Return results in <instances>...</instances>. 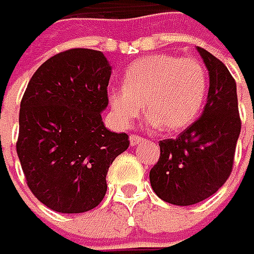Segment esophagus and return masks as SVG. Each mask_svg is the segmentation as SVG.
<instances>
[{"label":"esophagus","instance_id":"34e87169","mask_svg":"<svg viewBox=\"0 0 254 254\" xmlns=\"http://www.w3.org/2000/svg\"><path fill=\"white\" fill-rule=\"evenodd\" d=\"M129 141H130V145H132V146H135V145H138L139 142L143 141V138H141V136H138V135H130Z\"/></svg>","mask_w":254,"mask_h":254}]
</instances>
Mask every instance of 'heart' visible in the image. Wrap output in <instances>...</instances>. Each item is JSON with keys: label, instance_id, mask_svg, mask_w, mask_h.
<instances>
[{"label": "heart", "instance_id": "heart-1", "mask_svg": "<svg viewBox=\"0 0 254 254\" xmlns=\"http://www.w3.org/2000/svg\"><path fill=\"white\" fill-rule=\"evenodd\" d=\"M207 92V73L195 59L152 54L133 62L124 86L109 93L115 121L127 127L143 112L148 127L175 132L187 127L201 111Z\"/></svg>", "mask_w": 254, "mask_h": 254}]
</instances>
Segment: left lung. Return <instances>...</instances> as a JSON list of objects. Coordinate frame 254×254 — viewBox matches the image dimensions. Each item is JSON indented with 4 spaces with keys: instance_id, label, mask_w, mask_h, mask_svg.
I'll list each match as a JSON object with an SVG mask.
<instances>
[{
    "instance_id": "1",
    "label": "left lung",
    "mask_w": 254,
    "mask_h": 254,
    "mask_svg": "<svg viewBox=\"0 0 254 254\" xmlns=\"http://www.w3.org/2000/svg\"><path fill=\"white\" fill-rule=\"evenodd\" d=\"M208 70L210 87L201 116L175 139L159 142L161 155L149 172L154 192L175 205L211 197L233 168L242 122L236 82L211 53L197 47Z\"/></svg>"
}]
</instances>
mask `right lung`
Segmentation results:
<instances>
[{"instance_id": "add662e5", "label": "right lung", "mask_w": 254, "mask_h": 254, "mask_svg": "<svg viewBox=\"0 0 254 254\" xmlns=\"http://www.w3.org/2000/svg\"><path fill=\"white\" fill-rule=\"evenodd\" d=\"M111 74L102 52L71 49L44 62L25 89L17 154L31 192L57 213L95 208L109 167L129 146L125 132L102 121Z\"/></svg>"}]
</instances>
